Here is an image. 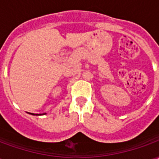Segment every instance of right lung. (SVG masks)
<instances>
[{
    "mask_svg": "<svg viewBox=\"0 0 159 159\" xmlns=\"http://www.w3.org/2000/svg\"><path fill=\"white\" fill-rule=\"evenodd\" d=\"M31 114H32V115H38V114H34V113H31ZM43 114H46V113H43Z\"/></svg>",
    "mask_w": 159,
    "mask_h": 159,
    "instance_id": "add662e5",
    "label": "right lung"
}]
</instances>
